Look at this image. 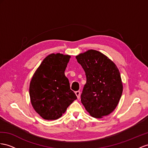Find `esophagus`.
Returning a JSON list of instances; mask_svg holds the SVG:
<instances>
[{
    "label": "esophagus",
    "instance_id": "1",
    "mask_svg": "<svg viewBox=\"0 0 148 148\" xmlns=\"http://www.w3.org/2000/svg\"><path fill=\"white\" fill-rule=\"evenodd\" d=\"M75 95L77 96V98H78V99H79V98L80 97V95H81V92L79 91V90H78V91H75Z\"/></svg>",
    "mask_w": 148,
    "mask_h": 148
}]
</instances>
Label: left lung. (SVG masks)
<instances>
[{"mask_svg": "<svg viewBox=\"0 0 148 148\" xmlns=\"http://www.w3.org/2000/svg\"><path fill=\"white\" fill-rule=\"evenodd\" d=\"M75 58L86 75L81 96L82 104L96 118L109 115L116 109L123 93L119 69L107 56L92 49Z\"/></svg>", "mask_w": 148, "mask_h": 148, "instance_id": "obj_1", "label": "left lung"}]
</instances>
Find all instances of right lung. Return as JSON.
Returning a JSON list of instances; mask_svg holds the SVG:
<instances>
[{
	"instance_id": "obj_1",
	"label": "right lung",
	"mask_w": 148,
	"mask_h": 148,
	"mask_svg": "<svg viewBox=\"0 0 148 148\" xmlns=\"http://www.w3.org/2000/svg\"><path fill=\"white\" fill-rule=\"evenodd\" d=\"M70 58L60 53L47 56L32 77L29 86L31 104L44 119H59L77 99L64 74Z\"/></svg>"
}]
</instances>
